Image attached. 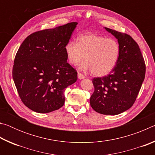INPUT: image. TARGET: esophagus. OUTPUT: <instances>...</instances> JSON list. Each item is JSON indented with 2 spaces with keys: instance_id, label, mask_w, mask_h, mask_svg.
Instances as JSON below:
<instances>
[{
  "instance_id": "34e87169",
  "label": "esophagus",
  "mask_w": 155,
  "mask_h": 155,
  "mask_svg": "<svg viewBox=\"0 0 155 155\" xmlns=\"http://www.w3.org/2000/svg\"><path fill=\"white\" fill-rule=\"evenodd\" d=\"M78 79H83V78H85V76L80 72H78Z\"/></svg>"
}]
</instances>
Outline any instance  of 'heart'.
<instances>
[{"label": "heart", "instance_id": "heart-1", "mask_svg": "<svg viewBox=\"0 0 155 155\" xmlns=\"http://www.w3.org/2000/svg\"><path fill=\"white\" fill-rule=\"evenodd\" d=\"M65 52L68 62L77 65L84 55L85 60L79 65L82 70H91V74L103 77L111 72L118 61L120 54L119 43L113 38L94 33H86L78 38L77 42L70 40L65 44Z\"/></svg>", "mask_w": 155, "mask_h": 155}]
</instances>
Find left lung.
Segmentation results:
<instances>
[{"mask_svg": "<svg viewBox=\"0 0 155 155\" xmlns=\"http://www.w3.org/2000/svg\"><path fill=\"white\" fill-rule=\"evenodd\" d=\"M117 40L120 54L109 75L94 78L90 105L99 114L115 115L130 109L145 78L146 65L138 44L130 35L104 27Z\"/></svg>", "mask_w": 155, "mask_h": 155, "instance_id": "left-lung-1", "label": "left lung"}]
</instances>
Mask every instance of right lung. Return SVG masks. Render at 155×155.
Wrapping results in <instances>:
<instances>
[{
  "mask_svg": "<svg viewBox=\"0 0 155 155\" xmlns=\"http://www.w3.org/2000/svg\"><path fill=\"white\" fill-rule=\"evenodd\" d=\"M77 24L33 33L18 49L13 79L23 103L32 111L46 114L61 108L64 90L77 81V72L67 63L65 46Z\"/></svg>",
  "mask_w": 155,
  "mask_h": 155,
  "instance_id": "add662e5",
  "label": "right lung"
}]
</instances>
